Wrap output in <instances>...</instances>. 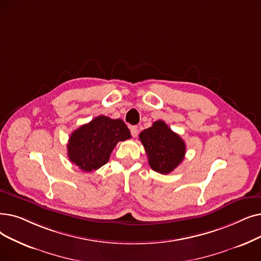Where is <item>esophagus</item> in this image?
<instances>
[{"instance_id": "1", "label": "esophagus", "mask_w": 261, "mask_h": 261, "mask_svg": "<svg viewBox=\"0 0 261 261\" xmlns=\"http://www.w3.org/2000/svg\"><path fill=\"white\" fill-rule=\"evenodd\" d=\"M130 131H131V135L133 138H137L138 134H139V128L137 126H132L130 128Z\"/></svg>"}]
</instances>
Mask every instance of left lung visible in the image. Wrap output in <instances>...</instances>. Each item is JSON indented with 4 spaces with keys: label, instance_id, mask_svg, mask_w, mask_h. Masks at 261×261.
I'll list each match as a JSON object with an SVG mask.
<instances>
[{
    "label": "left lung",
    "instance_id": "left-lung-1",
    "mask_svg": "<svg viewBox=\"0 0 261 261\" xmlns=\"http://www.w3.org/2000/svg\"><path fill=\"white\" fill-rule=\"evenodd\" d=\"M140 140L153 171L168 174L182 162L186 144L177 133L169 129L163 120H156L148 129L140 133Z\"/></svg>",
    "mask_w": 261,
    "mask_h": 261
}]
</instances>
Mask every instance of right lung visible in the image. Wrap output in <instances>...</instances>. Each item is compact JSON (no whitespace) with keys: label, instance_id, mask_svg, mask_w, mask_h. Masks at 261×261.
I'll use <instances>...</instances> for the list:
<instances>
[{"label":"right lung","instance_id":"right-lung-1","mask_svg":"<svg viewBox=\"0 0 261 261\" xmlns=\"http://www.w3.org/2000/svg\"><path fill=\"white\" fill-rule=\"evenodd\" d=\"M131 138L121 119L100 115L74 130L67 150L69 160L84 172H93L107 164L114 147Z\"/></svg>","mask_w":261,"mask_h":261}]
</instances>
